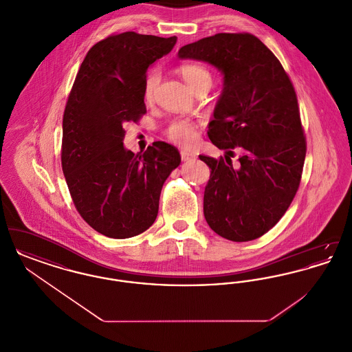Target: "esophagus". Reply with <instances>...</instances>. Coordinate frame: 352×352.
<instances>
[{
  "label": "esophagus",
  "mask_w": 352,
  "mask_h": 352,
  "mask_svg": "<svg viewBox=\"0 0 352 352\" xmlns=\"http://www.w3.org/2000/svg\"><path fill=\"white\" fill-rule=\"evenodd\" d=\"M181 157H182V161L184 162H190V161H194L197 157L195 154L192 153H188V151H181Z\"/></svg>",
  "instance_id": "34e87169"
}]
</instances>
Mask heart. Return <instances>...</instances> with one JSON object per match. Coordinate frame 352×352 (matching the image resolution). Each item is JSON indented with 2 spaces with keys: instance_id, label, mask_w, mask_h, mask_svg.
I'll return each mask as SVG.
<instances>
[{
  "instance_id": "heart-1",
  "label": "heart",
  "mask_w": 352,
  "mask_h": 352,
  "mask_svg": "<svg viewBox=\"0 0 352 352\" xmlns=\"http://www.w3.org/2000/svg\"><path fill=\"white\" fill-rule=\"evenodd\" d=\"M179 72L187 84L197 92L201 89L208 91L212 85V74L208 68L199 63H184L179 66ZM160 82V72L157 68L151 69L144 82V99L151 101ZM165 135L175 145L188 148L198 141V125L190 118H175L166 129Z\"/></svg>"
}]
</instances>
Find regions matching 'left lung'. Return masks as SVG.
Wrapping results in <instances>:
<instances>
[{
	"mask_svg": "<svg viewBox=\"0 0 352 352\" xmlns=\"http://www.w3.org/2000/svg\"><path fill=\"white\" fill-rule=\"evenodd\" d=\"M178 56L208 62L224 74L207 134L227 154L243 151L237 168L223 157L199 155L211 168L204 218L224 239L261 237L284 217L301 184L306 137L293 83L253 34H215L181 47Z\"/></svg>",
	"mask_w": 352,
	"mask_h": 352,
	"instance_id": "left-lung-1",
	"label": "left lung"
}]
</instances>
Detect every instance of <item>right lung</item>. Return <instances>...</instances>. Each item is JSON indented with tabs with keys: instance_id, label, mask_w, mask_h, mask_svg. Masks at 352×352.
I'll list each match as a JSON object with an SVG mask.
<instances>
[{
	"instance_id": "1",
	"label": "right lung",
	"mask_w": 352,
	"mask_h": 352,
	"mask_svg": "<svg viewBox=\"0 0 352 352\" xmlns=\"http://www.w3.org/2000/svg\"><path fill=\"white\" fill-rule=\"evenodd\" d=\"M177 36L125 32L87 52L63 115L62 168L72 201L99 234L128 239L158 214L162 186L181 164L173 145L155 141L142 154L124 148V124L146 113V69L168 54Z\"/></svg>"
}]
</instances>
